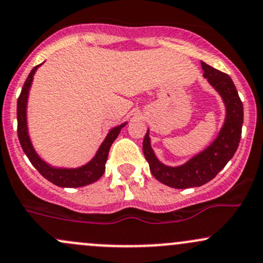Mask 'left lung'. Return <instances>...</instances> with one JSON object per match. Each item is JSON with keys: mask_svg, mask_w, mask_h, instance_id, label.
Listing matches in <instances>:
<instances>
[{"mask_svg": "<svg viewBox=\"0 0 263 263\" xmlns=\"http://www.w3.org/2000/svg\"><path fill=\"white\" fill-rule=\"evenodd\" d=\"M203 77L222 97L226 107V118L219 134L211 145L179 166L162 164L151 147L150 131L143 139L142 150L150 165L151 174L162 184L175 189L201 186L215 178L233 157L241 141L243 124V104L231 77L201 62Z\"/></svg>", "mask_w": 263, "mask_h": 263, "instance_id": "1", "label": "left lung"}]
</instances>
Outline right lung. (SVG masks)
I'll return each instance as SVG.
<instances>
[{
    "instance_id": "1",
    "label": "right lung",
    "mask_w": 263,
    "mask_h": 263,
    "mask_svg": "<svg viewBox=\"0 0 263 263\" xmlns=\"http://www.w3.org/2000/svg\"><path fill=\"white\" fill-rule=\"evenodd\" d=\"M41 65V64H40ZM40 65H36L27 77L24 87H22L21 95L17 99V135L20 140L21 147L24 150L25 155L29 157L30 162L34 165L35 168L44 176L48 179L52 184L58 185L62 187H81L89 185L101 178L106 170L107 157H108L109 148L112 146L113 141L117 139L120 135L121 129L126 126L127 122H124L120 126H116L109 129L107 134L106 139L99 146L95 157L87 162L85 165H82L79 167H57L44 161L35 151L32 146L31 140H30L29 128H27V99H29L30 88H31L32 79H34L35 73Z\"/></svg>"
}]
</instances>
